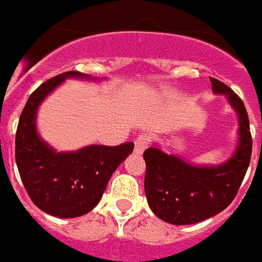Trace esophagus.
Listing matches in <instances>:
<instances>
[{
    "label": "esophagus",
    "mask_w": 262,
    "mask_h": 262,
    "mask_svg": "<svg viewBox=\"0 0 262 262\" xmlns=\"http://www.w3.org/2000/svg\"><path fill=\"white\" fill-rule=\"evenodd\" d=\"M148 144H150V137L146 136V134H140L134 141V151L137 155H141L148 147Z\"/></svg>",
    "instance_id": "obj_1"
}]
</instances>
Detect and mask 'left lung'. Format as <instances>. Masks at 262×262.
<instances>
[{
  "instance_id": "obj_1",
  "label": "left lung",
  "mask_w": 262,
  "mask_h": 262,
  "mask_svg": "<svg viewBox=\"0 0 262 262\" xmlns=\"http://www.w3.org/2000/svg\"><path fill=\"white\" fill-rule=\"evenodd\" d=\"M214 93L227 96L239 115L236 153L220 166H192L157 147L144 151V191L151 211L172 225H192L223 211L236 196L247 173L252 137L242 99L225 83L210 77Z\"/></svg>"
}]
</instances>
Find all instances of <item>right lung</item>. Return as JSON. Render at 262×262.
I'll return each instance as SVG.
<instances>
[{"label": "right lung", "mask_w": 262, "mask_h": 262, "mask_svg": "<svg viewBox=\"0 0 262 262\" xmlns=\"http://www.w3.org/2000/svg\"><path fill=\"white\" fill-rule=\"evenodd\" d=\"M68 77L87 76L67 71L42 83L27 99L15 133V163L30 200L42 211L64 219L93 210L116 167L134 150V143L128 141L119 146H89L76 153H56L39 138L37 106Z\"/></svg>", "instance_id": "add662e5"}]
</instances>
